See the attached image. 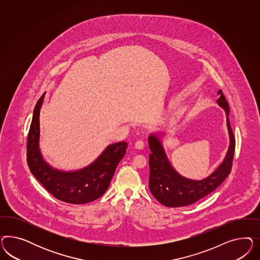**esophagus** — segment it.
I'll use <instances>...</instances> for the list:
<instances>
[{"mask_svg": "<svg viewBox=\"0 0 260 260\" xmlns=\"http://www.w3.org/2000/svg\"><path fill=\"white\" fill-rule=\"evenodd\" d=\"M135 149H137V150H142L143 148H144V146H145V143L143 140H137V141L135 142Z\"/></svg>", "mask_w": 260, "mask_h": 260, "instance_id": "esophagus-1", "label": "esophagus"}]
</instances>
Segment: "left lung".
I'll return each instance as SVG.
<instances>
[{"label": "left lung", "mask_w": 260, "mask_h": 260, "mask_svg": "<svg viewBox=\"0 0 260 260\" xmlns=\"http://www.w3.org/2000/svg\"><path fill=\"white\" fill-rule=\"evenodd\" d=\"M218 94L220 96L217 99V103L225 110L227 114L231 145L223 163L209 177L201 181H193L182 177L169 163L165 151L157 137L154 135H150L149 137V146L151 151L149 162V187L152 196L161 204L172 208L193 204L216 189L231 173L236 149V139L229 120L230 107L228 101L222 90L218 91Z\"/></svg>", "instance_id": "1"}]
</instances>
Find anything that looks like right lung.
I'll use <instances>...</instances> for the list:
<instances>
[{
  "instance_id": "obj_1",
  "label": "right lung",
  "mask_w": 260,
  "mask_h": 260,
  "mask_svg": "<svg viewBox=\"0 0 260 260\" xmlns=\"http://www.w3.org/2000/svg\"><path fill=\"white\" fill-rule=\"evenodd\" d=\"M44 94L35 106L27 135L26 160L35 178L47 191L66 203L85 204L102 197L110 187L116 167L126 153V142L109 146L94 163L74 173H63L51 169L43 160L39 150L40 108Z\"/></svg>"
}]
</instances>
